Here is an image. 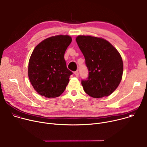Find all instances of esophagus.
Masks as SVG:
<instances>
[{
  "label": "esophagus",
  "instance_id": "esophagus-1",
  "mask_svg": "<svg viewBox=\"0 0 147 147\" xmlns=\"http://www.w3.org/2000/svg\"><path fill=\"white\" fill-rule=\"evenodd\" d=\"M74 74L75 76H76V77H77L78 76V74H78V71H75V72L74 73Z\"/></svg>",
  "mask_w": 147,
  "mask_h": 147
}]
</instances>
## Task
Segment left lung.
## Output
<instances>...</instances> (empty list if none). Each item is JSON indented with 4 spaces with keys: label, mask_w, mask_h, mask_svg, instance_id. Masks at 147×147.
Returning a JSON list of instances; mask_svg holds the SVG:
<instances>
[{
    "label": "left lung",
    "mask_w": 147,
    "mask_h": 147,
    "mask_svg": "<svg viewBox=\"0 0 147 147\" xmlns=\"http://www.w3.org/2000/svg\"><path fill=\"white\" fill-rule=\"evenodd\" d=\"M76 40L88 70V78L82 81L84 91L93 98L109 96L122 79L123 62L121 55L104 38L78 36Z\"/></svg>",
    "instance_id": "left-lung-1"
}]
</instances>
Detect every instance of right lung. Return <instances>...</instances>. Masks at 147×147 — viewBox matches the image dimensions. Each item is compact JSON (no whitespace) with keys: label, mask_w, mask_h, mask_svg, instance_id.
<instances>
[{"label":"right lung","mask_w":147,"mask_h":147,"mask_svg":"<svg viewBox=\"0 0 147 147\" xmlns=\"http://www.w3.org/2000/svg\"><path fill=\"white\" fill-rule=\"evenodd\" d=\"M71 40L67 35L52 36L33 50L29 61L28 76L40 95L55 98L65 90L73 73L67 67L64 56Z\"/></svg>","instance_id":"obj_1"}]
</instances>
